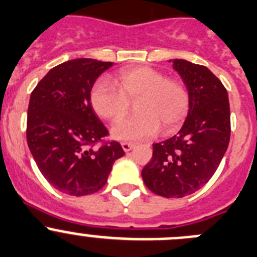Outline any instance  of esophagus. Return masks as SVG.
I'll use <instances>...</instances> for the list:
<instances>
[{
    "label": "esophagus",
    "instance_id": "34e87169",
    "mask_svg": "<svg viewBox=\"0 0 257 257\" xmlns=\"http://www.w3.org/2000/svg\"><path fill=\"white\" fill-rule=\"evenodd\" d=\"M121 147H123L124 152H129V151H131L132 148L134 147V143H132V142H123V143H121Z\"/></svg>",
    "mask_w": 257,
    "mask_h": 257
}]
</instances>
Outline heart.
<instances>
[{"label": "heart", "instance_id": "1", "mask_svg": "<svg viewBox=\"0 0 257 257\" xmlns=\"http://www.w3.org/2000/svg\"><path fill=\"white\" fill-rule=\"evenodd\" d=\"M115 85L99 80L93 85L90 101L93 111L109 121L126 114L131 102H136L138 114L115 124L111 134L119 141H142L151 138L160 126L171 134L183 125L190 110V93L183 82L167 80L162 72L151 67L121 69Z\"/></svg>", "mask_w": 257, "mask_h": 257}]
</instances>
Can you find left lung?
<instances>
[{"instance_id":"left-lung-1","label":"left lung","mask_w":257,"mask_h":257,"mask_svg":"<svg viewBox=\"0 0 257 257\" xmlns=\"http://www.w3.org/2000/svg\"><path fill=\"white\" fill-rule=\"evenodd\" d=\"M174 69L190 93V110L176 136L153 145L152 160L142 170L146 186L165 198H184L204 186L228 148V93L204 66L174 59Z\"/></svg>"}]
</instances>
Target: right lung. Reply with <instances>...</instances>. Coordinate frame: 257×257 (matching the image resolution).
<instances>
[{"mask_svg": "<svg viewBox=\"0 0 257 257\" xmlns=\"http://www.w3.org/2000/svg\"><path fill=\"white\" fill-rule=\"evenodd\" d=\"M112 62L67 61L50 69L30 95L26 124L29 150L43 176L57 190L73 196L99 191L117 158L120 143L109 134L90 102L95 81Z\"/></svg>", "mask_w": 257, "mask_h": 257, "instance_id": "obj_1", "label": "right lung"}]
</instances>
